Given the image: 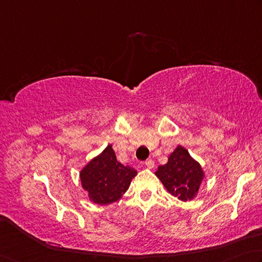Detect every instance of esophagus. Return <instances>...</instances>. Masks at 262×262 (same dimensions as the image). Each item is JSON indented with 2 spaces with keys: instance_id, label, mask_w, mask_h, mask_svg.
<instances>
[{
  "instance_id": "esophagus-1",
  "label": "esophagus",
  "mask_w": 262,
  "mask_h": 262,
  "mask_svg": "<svg viewBox=\"0 0 262 262\" xmlns=\"http://www.w3.org/2000/svg\"><path fill=\"white\" fill-rule=\"evenodd\" d=\"M145 166L147 167V168H149V169H152L154 167V161H153L152 159H147L145 161Z\"/></svg>"
}]
</instances>
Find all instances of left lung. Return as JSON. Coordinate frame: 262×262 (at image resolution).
<instances>
[{"mask_svg":"<svg viewBox=\"0 0 262 262\" xmlns=\"http://www.w3.org/2000/svg\"><path fill=\"white\" fill-rule=\"evenodd\" d=\"M155 175L173 196L181 200L193 199L199 190L204 171L200 164L190 157L187 150L178 146L168 159V162L158 168Z\"/></svg>","mask_w":262,"mask_h":262,"instance_id":"left-lung-1","label":"left lung"}]
</instances>
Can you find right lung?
<instances>
[{
	"mask_svg": "<svg viewBox=\"0 0 262 262\" xmlns=\"http://www.w3.org/2000/svg\"><path fill=\"white\" fill-rule=\"evenodd\" d=\"M136 175V169L117 161L112 145H109L82 169L80 181L93 203L108 205L125 193Z\"/></svg>",
	"mask_w": 262,
	"mask_h": 262,
	"instance_id": "1",
	"label": "right lung"
}]
</instances>
